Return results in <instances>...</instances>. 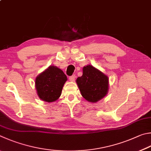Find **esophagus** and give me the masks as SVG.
<instances>
[{"label":"esophagus","mask_w":151,"mask_h":151,"mask_svg":"<svg viewBox=\"0 0 151 151\" xmlns=\"http://www.w3.org/2000/svg\"><path fill=\"white\" fill-rule=\"evenodd\" d=\"M75 78H76L75 75H73L72 76H69V80H70L71 82H74V81H75Z\"/></svg>","instance_id":"esophagus-1"}]
</instances>
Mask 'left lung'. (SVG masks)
Returning a JSON list of instances; mask_svg holds the SVG:
<instances>
[{
  "instance_id": "1",
  "label": "left lung",
  "mask_w": 151,
  "mask_h": 151,
  "mask_svg": "<svg viewBox=\"0 0 151 151\" xmlns=\"http://www.w3.org/2000/svg\"><path fill=\"white\" fill-rule=\"evenodd\" d=\"M83 97L90 102H96L108 93V77L92 65L83 68V76L76 79Z\"/></svg>"
}]
</instances>
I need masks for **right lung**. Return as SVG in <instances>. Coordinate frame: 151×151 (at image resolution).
Wrapping results in <instances>:
<instances>
[{"label":"right lung","instance_id":"1","mask_svg":"<svg viewBox=\"0 0 151 151\" xmlns=\"http://www.w3.org/2000/svg\"><path fill=\"white\" fill-rule=\"evenodd\" d=\"M67 76L60 68L49 67L35 78V88L40 99L47 102H55L61 94Z\"/></svg>","mask_w":151,"mask_h":151}]
</instances>
